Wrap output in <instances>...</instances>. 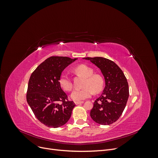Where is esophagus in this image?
I'll return each instance as SVG.
<instances>
[{"instance_id": "1", "label": "esophagus", "mask_w": 158, "mask_h": 158, "mask_svg": "<svg viewBox=\"0 0 158 158\" xmlns=\"http://www.w3.org/2000/svg\"><path fill=\"white\" fill-rule=\"evenodd\" d=\"M84 102V101H81V102H75V104L76 105H79V104H82Z\"/></svg>"}]
</instances>
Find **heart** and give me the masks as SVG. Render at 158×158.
<instances>
[{
  "mask_svg": "<svg viewBox=\"0 0 158 158\" xmlns=\"http://www.w3.org/2000/svg\"><path fill=\"white\" fill-rule=\"evenodd\" d=\"M75 73L85 78L82 89H75L70 95L71 99L75 102H80L90 98L94 94L101 92L103 86V80L101 76L93 74L94 70L89 66L81 64L74 69ZM60 87L65 91H70L73 88V82L69 76L61 74L59 79Z\"/></svg>",
  "mask_w": 158,
  "mask_h": 158,
  "instance_id": "heart-1",
  "label": "heart"
}]
</instances>
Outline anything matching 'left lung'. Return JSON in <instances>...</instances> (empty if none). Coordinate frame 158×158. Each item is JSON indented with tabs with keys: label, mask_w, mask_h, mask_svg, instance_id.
<instances>
[{
	"label": "left lung",
	"mask_w": 158,
	"mask_h": 158,
	"mask_svg": "<svg viewBox=\"0 0 158 158\" xmlns=\"http://www.w3.org/2000/svg\"><path fill=\"white\" fill-rule=\"evenodd\" d=\"M84 59L99 69L106 83L102 94L94 103L90 116L100 125H111L118 120L125 108L129 96L127 80L122 70L112 60L100 56Z\"/></svg>",
	"instance_id": "left-lung-1"
}]
</instances>
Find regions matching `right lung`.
<instances>
[{"instance_id": "obj_1", "label": "right lung", "mask_w": 158, "mask_h": 158, "mask_svg": "<svg viewBox=\"0 0 158 158\" xmlns=\"http://www.w3.org/2000/svg\"><path fill=\"white\" fill-rule=\"evenodd\" d=\"M77 59L51 56L38 66L30 76L27 102L37 118L47 127L63 126L71 117L75 103L68 101L59 79L62 72Z\"/></svg>"}]
</instances>
